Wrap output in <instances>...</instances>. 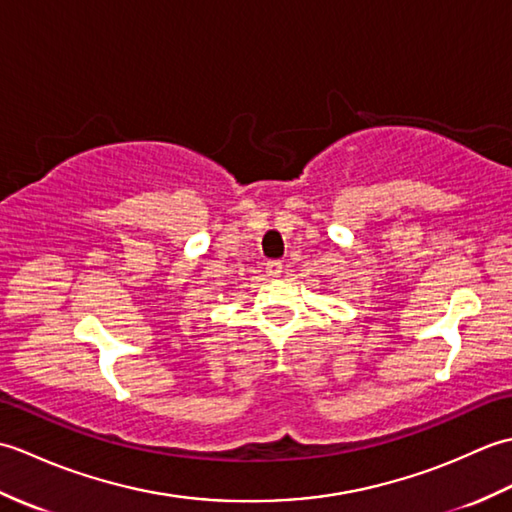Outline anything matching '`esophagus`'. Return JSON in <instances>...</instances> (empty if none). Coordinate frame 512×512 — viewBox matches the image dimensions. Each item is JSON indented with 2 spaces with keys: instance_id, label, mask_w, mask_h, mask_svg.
Segmentation results:
<instances>
[{
  "instance_id": "34e87169",
  "label": "esophagus",
  "mask_w": 512,
  "mask_h": 512,
  "mask_svg": "<svg viewBox=\"0 0 512 512\" xmlns=\"http://www.w3.org/2000/svg\"><path fill=\"white\" fill-rule=\"evenodd\" d=\"M281 268H284V266H281V262H277V259H275V262H268L266 264V275L270 279H277L281 273H284V270H281Z\"/></svg>"
}]
</instances>
